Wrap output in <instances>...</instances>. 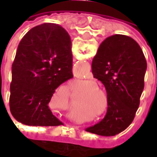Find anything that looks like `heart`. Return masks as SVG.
Returning <instances> with one entry per match:
<instances>
[{"mask_svg":"<svg viewBox=\"0 0 157 157\" xmlns=\"http://www.w3.org/2000/svg\"><path fill=\"white\" fill-rule=\"evenodd\" d=\"M81 87L86 89L83 94L82 105L94 114H97L98 119L104 118L108 113L110 108V97L103 88L99 87V84L94 79H85L80 82Z\"/></svg>","mask_w":157,"mask_h":157,"instance_id":"b5f03b06","label":"heart"}]
</instances>
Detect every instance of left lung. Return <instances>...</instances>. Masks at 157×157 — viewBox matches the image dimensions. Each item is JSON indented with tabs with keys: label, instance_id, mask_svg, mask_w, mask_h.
I'll return each mask as SVG.
<instances>
[{
	"label": "left lung",
	"instance_id": "left-lung-1",
	"mask_svg": "<svg viewBox=\"0 0 157 157\" xmlns=\"http://www.w3.org/2000/svg\"><path fill=\"white\" fill-rule=\"evenodd\" d=\"M146 69L142 49L130 36L116 34L100 44L92 71L109 94L110 108L103 120L86 131L113 136L132 123L140 105Z\"/></svg>",
	"mask_w": 157,
	"mask_h": 157
}]
</instances>
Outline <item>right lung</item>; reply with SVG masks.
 <instances>
[{"label":"right lung","mask_w":157,"mask_h":157,"mask_svg":"<svg viewBox=\"0 0 157 157\" xmlns=\"http://www.w3.org/2000/svg\"><path fill=\"white\" fill-rule=\"evenodd\" d=\"M71 41L56 23L32 28L21 40L12 64L9 107L28 126L63 124L49 106L52 95L72 75Z\"/></svg>","instance_id":"1"}]
</instances>
